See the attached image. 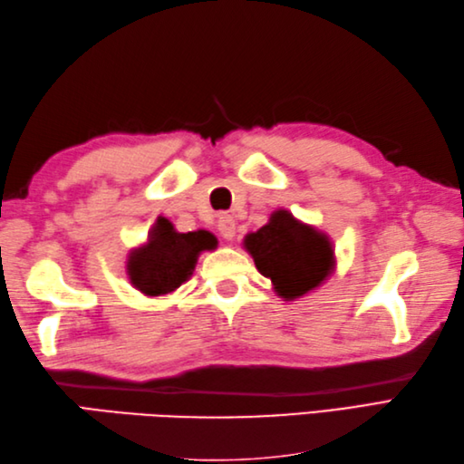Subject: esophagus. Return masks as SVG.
I'll list each match as a JSON object with an SVG mask.
<instances>
[{
    "instance_id": "esophagus-1",
    "label": "esophagus",
    "mask_w": 464,
    "mask_h": 464,
    "mask_svg": "<svg viewBox=\"0 0 464 464\" xmlns=\"http://www.w3.org/2000/svg\"><path fill=\"white\" fill-rule=\"evenodd\" d=\"M217 229H219L223 239H233L235 237V219L231 215L221 213L219 219H217Z\"/></svg>"
}]
</instances>
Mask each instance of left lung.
Segmentation results:
<instances>
[{"label":"left lung","instance_id":"left-lung-1","mask_svg":"<svg viewBox=\"0 0 464 464\" xmlns=\"http://www.w3.org/2000/svg\"><path fill=\"white\" fill-rule=\"evenodd\" d=\"M245 247L283 299H297L319 287L333 265L329 239L283 209L257 233H249Z\"/></svg>","mask_w":464,"mask_h":464}]
</instances>
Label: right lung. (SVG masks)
<instances>
[{
	"instance_id": "add662e5",
	"label": "right lung",
	"mask_w": 464,
	"mask_h": 464,
	"mask_svg": "<svg viewBox=\"0 0 464 464\" xmlns=\"http://www.w3.org/2000/svg\"><path fill=\"white\" fill-rule=\"evenodd\" d=\"M217 239L207 231L177 233L167 219H157L150 243L130 257V277L145 295L171 293L189 279L197 255L213 249Z\"/></svg>"
}]
</instances>
